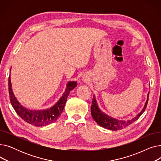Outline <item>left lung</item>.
<instances>
[{
	"mask_svg": "<svg viewBox=\"0 0 161 161\" xmlns=\"http://www.w3.org/2000/svg\"><path fill=\"white\" fill-rule=\"evenodd\" d=\"M149 94V92H148L146 102L145 103L144 107H143V109H142V111L134 118H132V119L127 120V121H122V120L116 119L115 118L109 116L106 114H104L103 112L101 111L98 106L96 98L94 95L93 98H92V105L91 107L92 117L98 125L103 126V127L106 129L112 130H117L123 129V128L126 127V126L130 125L134 121H136L142 115L143 112L145 111V109L147 105V103H148Z\"/></svg>",
	"mask_w": 161,
	"mask_h": 161,
	"instance_id": "left-lung-1",
	"label": "left lung"
}]
</instances>
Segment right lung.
Returning a JSON list of instances; mask_svg holds the SVG:
<instances>
[{
  "instance_id": "add662e5",
  "label": "right lung",
  "mask_w": 161,
  "mask_h": 161,
  "mask_svg": "<svg viewBox=\"0 0 161 161\" xmlns=\"http://www.w3.org/2000/svg\"><path fill=\"white\" fill-rule=\"evenodd\" d=\"M76 86H77L76 81H69L68 83L63 96L55 105L51 108L46 109H30L23 106L16 98L12 87L10 74L8 78V91H9L10 100L14 110L25 121L36 126H44L56 121L63 111L67 98L70 91Z\"/></svg>"
}]
</instances>
